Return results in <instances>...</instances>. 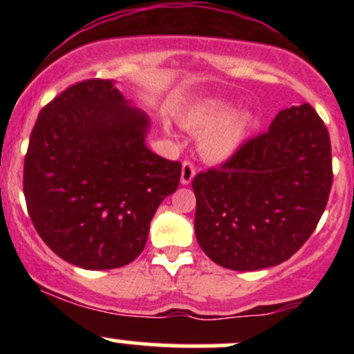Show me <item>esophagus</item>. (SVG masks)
<instances>
[{"label": "esophagus", "instance_id": "esophagus-1", "mask_svg": "<svg viewBox=\"0 0 354 354\" xmlns=\"http://www.w3.org/2000/svg\"><path fill=\"white\" fill-rule=\"evenodd\" d=\"M194 174H196V168H194V165L191 163V161H185V163H183V168H181L183 185H189V183L193 181Z\"/></svg>", "mask_w": 354, "mask_h": 354}]
</instances>
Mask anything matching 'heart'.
<instances>
[{"instance_id":"heart-1","label":"heart","mask_w":354,"mask_h":354,"mask_svg":"<svg viewBox=\"0 0 354 354\" xmlns=\"http://www.w3.org/2000/svg\"><path fill=\"white\" fill-rule=\"evenodd\" d=\"M231 113L233 106L230 103L213 100L203 103L186 118V126L191 131L201 133L209 129L201 141V153L206 160H230L245 143L248 131L253 124V116L250 113H239L230 118Z\"/></svg>"}]
</instances>
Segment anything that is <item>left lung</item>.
Masks as SVG:
<instances>
[{
	"label": "left lung",
	"mask_w": 354,
	"mask_h": 354,
	"mask_svg": "<svg viewBox=\"0 0 354 354\" xmlns=\"http://www.w3.org/2000/svg\"><path fill=\"white\" fill-rule=\"evenodd\" d=\"M333 185L328 129L311 104L279 111L270 129L193 178L194 233L234 271L286 261L316 230Z\"/></svg>",
	"instance_id": "1"
}]
</instances>
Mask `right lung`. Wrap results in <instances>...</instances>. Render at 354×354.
<instances>
[{
    "label": "right lung",
    "mask_w": 354,
    "mask_h": 354,
    "mask_svg": "<svg viewBox=\"0 0 354 354\" xmlns=\"http://www.w3.org/2000/svg\"><path fill=\"white\" fill-rule=\"evenodd\" d=\"M148 118L109 80L71 84L39 111L24 156L23 191L35 230L84 270L131 263L181 163L149 151Z\"/></svg>",
    "instance_id": "add662e5"
}]
</instances>
